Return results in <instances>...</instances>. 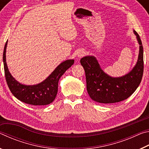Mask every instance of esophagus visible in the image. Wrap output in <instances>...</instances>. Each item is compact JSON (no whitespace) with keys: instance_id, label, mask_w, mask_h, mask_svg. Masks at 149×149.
<instances>
[{"instance_id":"obj_1","label":"esophagus","mask_w":149,"mask_h":149,"mask_svg":"<svg viewBox=\"0 0 149 149\" xmlns=\"http://www.w3.org/2000/svg\"><path fill=\"white\" fill-rule=\"evenodd\" d=\"M77 55L78 58H81L85 55V52L84 50H79V51H78Z\"/></svg>"}]
</instances>
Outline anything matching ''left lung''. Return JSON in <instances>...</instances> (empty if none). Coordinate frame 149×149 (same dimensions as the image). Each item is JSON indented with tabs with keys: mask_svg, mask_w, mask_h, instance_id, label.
I'll return each mask as SVG.
<instances>
[{
	"mask_svg": "<svg viewBox=\"0 0 149 149\" xmlns=\"http://www.w3.org/2000/svg\"><path fill=\"white\" fill-rule=\"evenodd\" d=\"M139 45L138 59L132 70L121 77H112L103 71L94 56H86L80 60L84 67L87 90L91 99L104 104L122 101L135 91L143 74V48L139 35L133 30Z\"/></svg>",
	"mask_w": 149,
	"mask_h": 149,
	"instance_id": "8db88e82",
	"label": "left lung"
}]
</instances>
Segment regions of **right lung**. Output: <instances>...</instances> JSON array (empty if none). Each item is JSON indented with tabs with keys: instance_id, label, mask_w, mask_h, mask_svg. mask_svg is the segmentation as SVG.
Listing matches in <instances>:
<instances>
[{
	"instance_id": "obj_1",
	"label": "right lung",
	"mask_w": 149,
	"mask_h": 149,
	"mask_svg": "<svg viewBox=\"0 0 149 149\" xmlns=\"http://www.w3.org/2000/svg\"><path fill=\"white\" fill-rule=\"evenodd\" d=\"M7 43L8 41L3 52L4 74L7 84L13 95L20 101L34 106L47 105L53 102L57 95L60 78L74 64V60H66L60 63L46 79L38 84L24 85L17 81L9 72L6 60Z\"/></svg>"
}]
</instances>
